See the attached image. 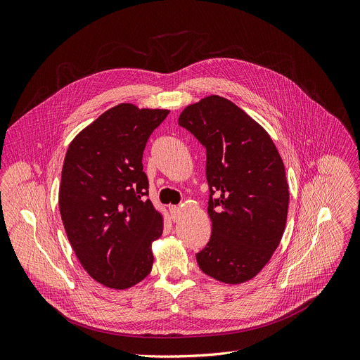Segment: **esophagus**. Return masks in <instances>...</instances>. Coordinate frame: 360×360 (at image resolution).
Instances as JSON below:
<instances>
[{"instance_id":"34e87169","label":"esophagus","mask_w":360,"mask_h":360,"mask_svg":"<svg viewBox=\"0 0 360 360\" xmlns=\"http://www.w3.org/2000/svg\"><path fill=\"white\" fill-rule=\"evenodd\" d=\"M170 211H172V217L174 221H179L180 217H181V208L180 207H176V205H172L170 207Z\"/></svg>"}]
</instances>
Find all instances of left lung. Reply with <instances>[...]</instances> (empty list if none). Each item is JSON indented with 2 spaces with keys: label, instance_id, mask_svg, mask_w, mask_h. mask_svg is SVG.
<instances>
[{
  "label": "left lung",
  "instance_id": "8db88e82",
  "mask_svg": "<svg viewBox=\"0 0 360 360\" xmlns=\"http://www.w3.org/2000/svg\"><path fill=\"white\" fill-rule=\"evenodd\" d=\"M179 124L205 148L211 237L195 258L224 283L254 278L282 238L290 191L266 130L231 101L211 95L188 105Z\"/></svg>",
  "mask_w": 360,
  "mask_h": 360
}]
</instances>
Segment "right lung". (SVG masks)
I'll list each match as a JSON object with an SVG mask.
<instances>
[{"mask_svg": "<svg viewBox=\"0 0 360 360\" xmlns=\"http://www.w3.org/2000/svg\"><path fill=\"white\" fill-rule=\"evenodd\" d=\"M169 112L120 103L68 148L59 186L62 223L84 269L108 288L127 290L152 271V243L163 233V217L146 198L141 159Z\"/></svg>", "mask_w": 360, "mask_h": 360, "instance_id": "obj_1", "label": "right lung"}]
</instances>
